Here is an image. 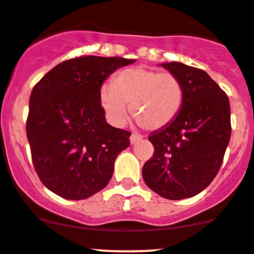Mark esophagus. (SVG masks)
I'll use <instances>...</instances> for the list:
<instances>
[{
    "instance_id": "esophagus-1",
    "label": "esophagus",
    "mask_w": 254,
    "mask_h": 254,
    "mask_svg": "<svg viewBox=\"0 0 254 254\" xmlns=\"http://www.w3.org/2000/svg\"><path fill=\"white\" fill-rule=\"evenodd\" d=\"M142 139V136L141 135H139V134H135V132H132L131 134V136H130V142H131L132 145L134 144H136V142H139L140 140Z\"/></svg>"
}]
</instances>
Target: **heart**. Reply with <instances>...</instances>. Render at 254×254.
I'll return each mask as SVG.
<instances>
[{
	"mask_svg": "<svg viewBox=\"0 0 254 254\" xmlns=\"http://www.w3.org/2000/svg\"><path fill=\"white\" fill-rule=\"evenodd\" d=\"M99 99L112 124H124L130 104L132 117L140 125L147 130H159L177 117L184 89L172 73L136 67L120 72L113 83L102 84Z\"/></svg>",
	"mask_w": 254,
	"mask_h": 254,
	"instance_id": "heart-1",
	"label": "heart"
}]
</instances>
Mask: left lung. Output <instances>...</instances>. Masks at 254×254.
<instances>
[{
    "label": "left lung",
    "mask_w": 254,
    "mask_h": 254,
    "mask_svg": "<svg viewBox=\"0 0 254 254\" xmlns=\"http://www.w3.org/2000/svg\"><path fill=\"white\" fill-rule=\"evenodd\" d=\"M160 65L179 78L184 100L174 122L149 136L155 151L142 177L161 197L182 200L203 191L220 170L231 137L230 100L205 70Z\"/></svg>",
    "instance_id": "obj_1"
}]
</instances>
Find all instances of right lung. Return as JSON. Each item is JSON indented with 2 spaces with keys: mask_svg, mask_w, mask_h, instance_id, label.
<instances>
[{
  "mask_svg": "<svg viewBox=\"0 0 254 254\" xmlns=\"http://www.w3.org/2000/svg\"><path fill=\"white\" fill-rule=\"evenodd\" d=\"M122 57L85 56L62 62L36 85L29 98L27 139L44 186L67 200H84L110 181L118 155L131 132L105 120L99 90L119 68Z\"/></svg>",
  "mask_w": 254,
  "mask_h": 254,
  "instance_id": "obj_1",
  "label": "right lung"
}]
</instances>
